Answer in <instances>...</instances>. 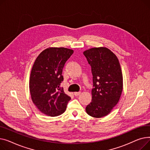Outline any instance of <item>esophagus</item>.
Wrapping results in <instances>:
<instances>
[{"mask_svg":"<svg viewBox=\"0 0 150 150\" xmlns=\"http://www.w3.org/2000/svg\"><path fill=\"white\" fill-rule=\"evenodd\" d=\"M81 94V92H74V95L75 96H79Z\"/></svg>","mask_w":150,"mask_h":150,"instance_id":"esophagus-1","label":"esophagus"}]
</instances>
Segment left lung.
<instances>
[{
  "label": "left lung",
  "mask_w": 150,
  "mask_h": 150,
  "mask_svg": "<svg viewBox=\"0 0 150 150\" xmlns=\"http://www.w3.org/2000/svg\"><path fill=\"white\" fill-rule=\"evenodd\" d=\"M91 67L92 100L86 107L90 116L108 115L118 103L123 89V77L119 60L107 48H93L83 52Z\"/></svg>",
  "instance_id": "obj_1"
}]
</instances>
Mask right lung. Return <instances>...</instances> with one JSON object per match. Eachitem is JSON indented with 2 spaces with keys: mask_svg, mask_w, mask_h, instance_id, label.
<instances>
[{
  "mask_svg": "<svg viewBox=\"0 0 150 150\" xmlns=\"http://www.w3.org/2000/svg\"><path fill=\"white\" fill-rule=\"evenodd\" d=\"M73 50L66 48H48L35 60L30 79L31 99L37 108L47 116L54 117L64 112L71 98L66 94L60 83L66 62Z\"/></svg>",
  "mask_w": 150,
  "mask_h": 150,
  "instance_id": "add662e5",
  "label": "right lung"
}]
</instances>
